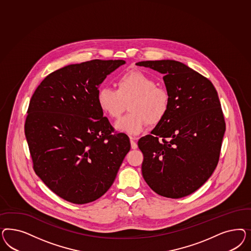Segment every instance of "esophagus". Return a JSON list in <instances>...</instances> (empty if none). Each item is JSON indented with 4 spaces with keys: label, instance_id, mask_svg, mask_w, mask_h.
Here are the masks:
<instances>
[{
    "label": "esophagus",
    "instance_id": "34e87169",
    "mask_svg": "<svg viewBox=\"0 0 251 251\" xmlns=\"http://www.w3.org/2000/svg\"><path fill=\"white\" fill-rule=\"evenodd\" d=\"M137 138L136 137H130V147H131V149H137V147H138V145H137L136 141Z\"/></svg>",
    "mask_w": 251,
    "mask_h": 251
}]
</instances>
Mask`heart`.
I'll return each instance as SVG.
<instances>
[{
    "instance_id": "heart-1",
    "label": "heart",
    "mask_w": 251,
    "mask_h": 251,
    "mask_svg": "<svg viewBox=\"0 0 251 251\" xmlns=\"http://www.w3.org/2000/svg\"><path fill=\"white\" fill-rule=\"evenodd\" d=\"M117 89L103 86L98 92V102L104 112L119 118L129 103L130 113L115 123V128L129 135H138L148 124H157L169 107L168 92L156 85L150 76L140 71H129L116 80Z\"/></svg>"
}]
</instances>
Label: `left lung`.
I'll return each mask as SVG.
<instances>
[{"mask_svg": "<svg viewBox=\"0 0 251 251\" xmlns=\"http://www.w3.org/2000/svg\"><path fill=\"white\" fill-rule=\"evenodd\" d=\"M164 75L169 94L167 113L142 137L145 182L164 197H185L201 187L218 164L226 122L212 82L179 61L136 63Z\"/></svg>", "mask_w": 251, "mask_h": 251, "instance_id": "left-lung-1", "label": "left lung"}]
</instances>
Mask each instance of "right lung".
Returning a JSON list of instances; mask_svg holds the SVG:
<instances>
[{
	"label": "right lung",
	"instance_id": "right-lung-1",
	"mask_svg": "<svg viewBox=\"0 0 251 251\" xmlns=\"http://www.w3.org/2000/svg\"><path fill=\"white\" fill-rule=\"evenodd\" d=\"M122 60H93L50 74L29 102L25 123L33 168L63 200L84 204L104 195L130 149L98 102L106 75Z\"/></svg>",
	"mask_w": 251,
	"mask_h": 251
}]
</instances>
